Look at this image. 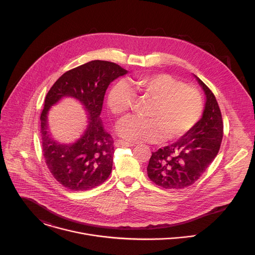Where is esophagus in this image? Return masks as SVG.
Masks as SVG:
<instances>
[{
    "label": "esophagus",
    "instance_id": "esophagus-1",
    "mask_svg": "<svg viewBox=\"0 0 255 255\" xmlns=\"http://www.w3.org/2000/svg\"><path fill=\"white\" fill-rule=\"evenodd\" d=\"M115 145H116V146H125V147H131V146H134L135 144H133V143H131V142H127V141H124V140H121V139H119V140H117V141L115 142Z\"/></svg>",
    "mask_w": 255,
    "mask_h": 255
}]
</instances>
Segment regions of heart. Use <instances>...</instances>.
I'll return each mask as SVG.
<instances>
[{
  "instance_id": "b5f03b06",
  "label": "heart",
  "mask_w": 255,
  "mask_h": 255,
  "mask_svg": "<svg viewBox=\"0 0 255 255\" xmlns=\"http://www.w3.org/2000/svg\"><path fill=\"white\" fill-rule=\"evenodd\" d=\"M136 99L148 100L146 119L127 117L117 127L123 138L132 142L167 141L187 135L199 122L203 100L197 89L183 85L166 74L141 76L133 80V91L117 82L107 95V106L115 116L127 114Z\"/></svg>"
}]
</instances>
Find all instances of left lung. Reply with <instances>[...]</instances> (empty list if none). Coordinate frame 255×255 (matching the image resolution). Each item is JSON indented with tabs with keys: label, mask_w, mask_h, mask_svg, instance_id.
<instances>
[{
	"label": "left lung",
	"mask_w": 255,
	"mask_h": 255,
	"mask_svg": "<svg viewBox=\"0 0 255 255\" xmlns=\"http://www.w3.org/2000/svg\"><path fill=\"white\" fill-rule=\"evenodd\" d=\"M197 80L206 94L202 119L187 135L152 152L149 159L148 177L163 189L180 190L195 184L221 146L223 120L219 105L213 92Z\"/></svg>",
	"instance_id": "8db88e82"
}]
</instances>
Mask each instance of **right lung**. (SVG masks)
<instances>
[{
	"mask_svg": "<svg viewBox=\"0 0 255 255\" xmlns=\"http://www.w3.org/2000/svg\"><path fill=\"white\" fill-rule=\"evenodd\" d=\"M126 74L127 70L117 63L93 60L64 72L48 91L40 115L42 152L49 171L67 190L80 192L94 189L110 175L114 140L105 131L100 114L108 86ZM63 96L78 98L90 119L85 133L72 144L55 141L47 127L50 107Z\"/></svg>",
	"mask_w": 255,
	"mask_h": 255,
	"instance_id": "add662e5",
	"label": "right lung"
}]
</instances>
